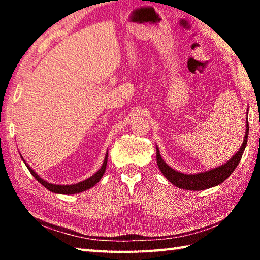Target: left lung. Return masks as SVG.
Returning a JSON list of instances; mask_svg holds the SVG:
<instances>
[{
  "label": "left lung",
  "mask_w": 260,
  "mask_h": 260,
  "mask_svg": "<svg viewBox=\"0 0 260 260\" xmlns=\"http://www.w3.org/2000/svg\"><path fill=\"white\" fill-rule=\"evenodd\" d=\"M248 112L249 110L246 111V125H245V134H244L243 143H242V146L240 147L239 151H236L231 159L227 160L225 164L220 165L218 167H214V169L205 171V172H200L195 174L181 173L166 164L160 156L159 148L156 146L157 165L159 167L162 175H164V177L169 180L171 183H173L174 186H177L178 188L186 189V190H191V191L205 190V189L212 188V187L218 186L220 183H222L227 178H230V175L233 172H234V170L236 169V166L239 165L242 155H243V151L246 147V142H248V134H249Z\"/></svg>",
  "instance_id": "left-lung-1"
}]
</instances>
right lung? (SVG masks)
Returning a JSON list of instances; mask_svg holds the SVG:
<instances>
[{"instance_id": "add662e5", "label": "right lung", "mask_w": 260, "mask_h": 260, "mask_svg": "<svg viewBox=\"0 0 260 260\" xmlns=\"http://www.w3.org/2000/svg\"><path fill=\"white\" fill-rule=\"evenodd\" d=\"M19 155L21 157V159H23V161L25 162L26 167L28 169L30 174H32L33 177L38 180V182H40L42 186L47 188L49 191L55 192V193H61V195H73V193L86 191V190H88V189H90L91 187H94L95 184L98 183L101 179H102L103 174L105 172V169H107V162H108V151H107L102 166H101V169L95 174L91 175V177H89L86 180H83V181H81V182H78L74 184H55V183H50V182L46 181V180H43L40 175L35 172L32 167H30L27 162H26L24 157L21 156V153H19Z\"/></svg>"}]
</instances>
